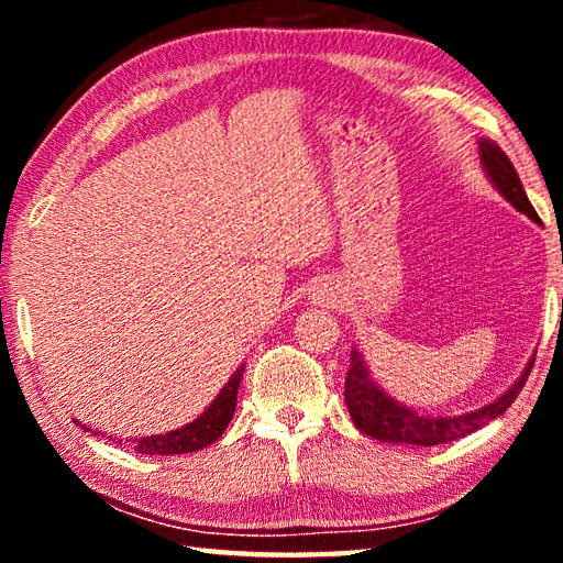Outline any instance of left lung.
Wrapping results in <instances>:
<instances>
[{
	"mask_svg": "<svg viewBox=\"0 0 563 563\" xmlns=\"http://www.w3.org/2000/svg\"><path fill=\"white\" fill-rule=\"evenodd\" d=\"M482 151V164L487 168V176L492 184L497 186L499 194L517 208L519 213L529 216L533 223H539L541 218L533 211L531 201L523 194V186L519 180L517 168L511 166L509 156L494 144V141L484 139L479 141ZM533 362H529L523 375L514 383L511 389H507L497 402L476 409V412H466L460 417H432V415H417L412 409L395 402L393 397L385 395L383 389L375 385V379L369 377L365 362L357 350L350 352V373L345 377V405L352 417V422L360 432L379 442H399V444H417V446H434L444 442H454L460 437L472 434L482 430L484 424L497 419L509 409V405L517 399V395L527 385V377L531 373Z\"/></svg>",
	"mask_w": 563,
	"mask_h": 563,
	"instance_id": "obj_1",
	"label": "left lung"
}]
</instances>
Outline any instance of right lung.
Returning a JSON list of instances; mask_svg holds the SVG:
<instances>
[{"label":"right lung","mask_w":563,"mask_h":563,"mask_svg":"<svg viewBox=\"0 0 563 563\" xmlns=\"http://www.w3.org/2000/svg\"><path fill=\"white\" fill-rule=\"evenodd\" d=\"M243 369L245 367H238L233 377L228 379L225 387L221 389V395H218L211 407L206 409V412L194 419V422L180 427L176 432H166V434H154V437H141V440H113V437H107V440L117 442L129 446V450L139 452V454H188V452H196V450H203V446L213 444L218 437L225 432L228 422L233 419L235 412V402H238V387H241V379H243Z\"/></svg>","instance_id":"1"}]
</instances>
